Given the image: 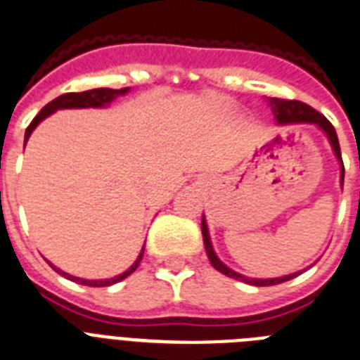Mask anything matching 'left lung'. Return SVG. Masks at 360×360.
<instances>
[{
  "label": "left lung",
  "mask_w": 360,
  "mask_h": 360,
  "mask_svg": "<svg viewBox=\"0 0 360 360\" xmlns=\"http://www.w3.org/2000/svg\"><path fill=\"white\" fill-rule=\"evenodd\" d=\"M269 105H271V110H273L274 119H276L278 124H315L319 126L322 131L328 137L329 144L333 148L335 155L339 159L340 162V185H344V162H342V155H340V146H339V137H337V131L331 126L328 119H326L324 115L319 113L316 110H313L311 105L304 104L300 101H283V98H269ZM201 232H203V243H205V250H207V256L210 259V264H212L214 269H217L219 273H223L225 276L234 278V280H240V282L250 283V285H258V288H265V285H276V283L288 282L291 278L298 276L302 271L298 273L288 274V276H280V278H267V280H259V278H247L243 274L236 273V271H232V269L226 267L223 264L221 259L217 258L216 252H214L212 241H210V234H208V226H207V219H201Z\"/></svg>",
  "instance_id": "8db88e82"
}]
</instances>
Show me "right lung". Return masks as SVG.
I'll use <instances>...</instances> for the list:
<instances>
[{"label": "right lung", "mask_w": 360, "mask_h": 360, "mask_svg": "<svg viewBox=\"0 0 360 360\" xmlns=\"http://www.w3.org/2000/svg\"><path fill=\"white\" fill-rule=\"evenodd\" d=\"M129 91V87H122V89H110V87H98V89H89V91H82V93H65V95H60L58 98H54V101H51L49 104L45 105L44 110L40 111V113L36 115L34 120H32L31 124H29V128H27L25 131V143L29 141V137H31L32 129L38 126V124L41 122L44 119H47L49 115H53L54 111L58 110H69V108H104V105L111 104V102L117 98V96L120 95H126V93ZM143 255H144V247L143 250H141V255L137 256V259L134 262V265L128 269V271H124L122 274H119V276L115 278H108V280H84V278H77L72 276V274H68L63 273L62 269L54 267L53 264H49L51 267L56 271L58 274H62V276H65L68 280H71V282H77L80 283V285H89V288H105V285H113V283L120 282V280H124V278H128L129 274L134 273L135 269L139 267V264H141V259H143Z\"/></svg>", "instance_id": "right-lung-1"}]
</instances>
